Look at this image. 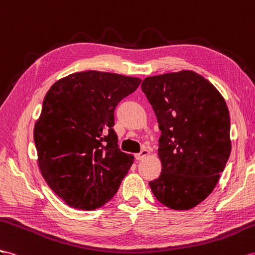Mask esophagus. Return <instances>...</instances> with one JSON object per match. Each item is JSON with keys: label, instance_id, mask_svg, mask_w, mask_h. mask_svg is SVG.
Wrapping results in <instances>:
<instances>
[{"label": "esophagus", "instance_id": "34e87169", "mask_svg": "<svg viewBox=\"0 0 255 255\" xmlns=\"http://www.w3.org/2000/svg\"><path fill=\"white\" fill-rule=\"evenodd\" d=\"M148 155H149V152L147 151V149H142V151H141L140 153L134 155V158H135L136 160H142V159H144L145 157H147Z\"/></svg>", "mask_w": 255, "mask_h": 255}]
</instances>
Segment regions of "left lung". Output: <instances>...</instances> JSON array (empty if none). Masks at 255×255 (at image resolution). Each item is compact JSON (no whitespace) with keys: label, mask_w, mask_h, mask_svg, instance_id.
I'll return each mask as SVG.
<instances>
[{"label":"left lung","mask_w":255,"mask_h":255,"mask_svg":"<svg viewBox=\"0 0 255 255\" xmlns=\"http://www.w3.org/2000/svg\"><path fill=\"white\" fill-rule=\"evenodd\" d=\"M142 91L157 117L162 170L149 182L160 204L188 210L217 185L231 154V119L223 97L193 71L146 77Z\"/></svg>","instance_id":"8db88e82"}]
</instances>
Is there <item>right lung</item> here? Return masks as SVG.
<instances>
[{"mask_svg": "<svg viewBox=\"0 0 255 255\" xmlns=\"http://www.w3.org/2000/svg\"><path fill=\"white\" fill-rule=\"evenodd\" d=\"M138 77L86 71L56 82L34 126L38 167L68 206L95 210L113 198L133 162L122 152L114 111L139 87Z\"/></svg>", "mask_w": 255, "mask_h": 255, "instance_id": "1", "label": "right lung"}]
</instances>
